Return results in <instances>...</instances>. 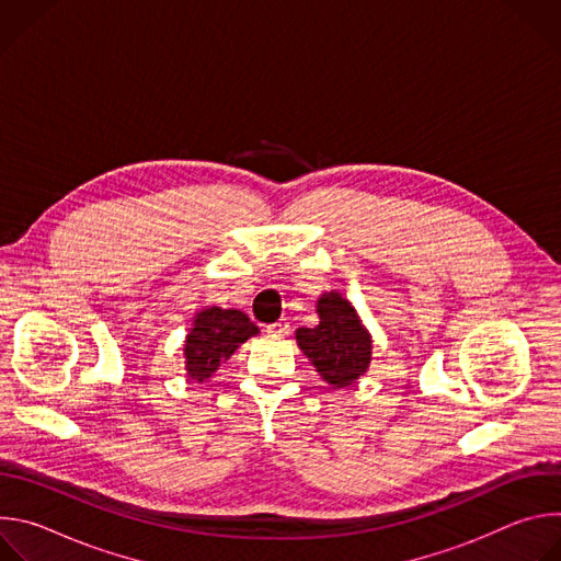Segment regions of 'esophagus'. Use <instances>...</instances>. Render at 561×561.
<instances>
[{"label":"esophagus","mask_w":561,"mask_h":561,"mask_svg":"<svg viewBox=\"0 0 561 561\" xmlns=\"http://www.w3.org/2000/svg\"><path fill=\"white\" fill-rule=\"evenodd\" d=\"M266 333L273 335V337H286L290 333V322H288V319H279V322L266 327Z\"/></svg>","instance_id":"34e87169"}]
</instances>
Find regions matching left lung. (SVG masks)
Wrapping results in <instances>:
<instances>
[{"label": "left lung", "mask_w": 561, "mask_h": 561, "mask_svg": "<svg viewBox=\"0 0 561 561\" xmlns=\"http://www.w3.org/2000/svg\"><path fill=\"white\" fill-rule=\"evenodd\" d=\"M317 327L297 329V346L333 388L355 383L370 364V333L364 329L351 301L337 290L324 293L317 299Z\"/></svg>", "instance_id": "obj_1"}]
</instances>
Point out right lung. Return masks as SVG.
I'll use <instances>...</instances> for the list:
<instances>
[{"instance_id":"1","label":"right lung","mask_w":561,"mask_h":561,"mask_svg":"<svg viewBox=\"0 0 561 561\" xmlns=\"http://www.w3.org/2000/svg\"><path fill=\"white\" fill-rule=\"evenodd\" d=\"M257 333L260 329L242 310L219 306L202 308L193 319V329L184 344L188 377L208 381L239 346Z\"/></svg>"}]
</instances>
